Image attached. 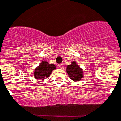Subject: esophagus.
I'll return each instance as SVG.
<instances>
[{
  "instance_id": "obj_1",
  "label": "esophagus",
  "mask_w": 121,
  "mask_h": 121,
  "mask_svg": "<svg viewBox=\"0 0 121 121\" xmlns=\"http://www.w3.org/2000/svg\"><path fill=\"white\" fill-rule=\"evenodd\" d=\"M63 66H64L63 65L62 63L58 64V68H60V69H62V68H63Z\"/></svg>"
}]
</instances>
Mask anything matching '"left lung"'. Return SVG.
<instances>
[{"mask_svg": "<svg viewBox=\"0 0 121 121\" xmlns=\"http://www.w3.org/2000/svg\"><path fill=\"white\" fill-rule=\"evenodd\" d=\"M66 71L69 77L72 80L77 82L80 80L83 77V71L75 62H72L71 65H68Z\"/></svg>", "mask_w": 121, "mask_h": 121, "instance_id": "left-lung-1", "label": "left lung"}]
</instances>
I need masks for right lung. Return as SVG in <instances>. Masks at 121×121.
I'll list each match as a JSON object with an SVG mask.
<instances>
[{"mask_svg": "<svg viewBox=\"0 0 121 121\" xmlns=\"http://www.w3.org/2000/svg\"><path fill=\"white\" fill-rule=\"evenodd\" d=\"M56 69L53 64H49L48 62L43 61L39 66L36 68L34 72V77L36 79L44 80L48 77L52 71Z\"/></svg>", "mask_w": 121, "mask_h": 121, "instance_id": "obj_1", "label": "right lung"}]
</instances>
